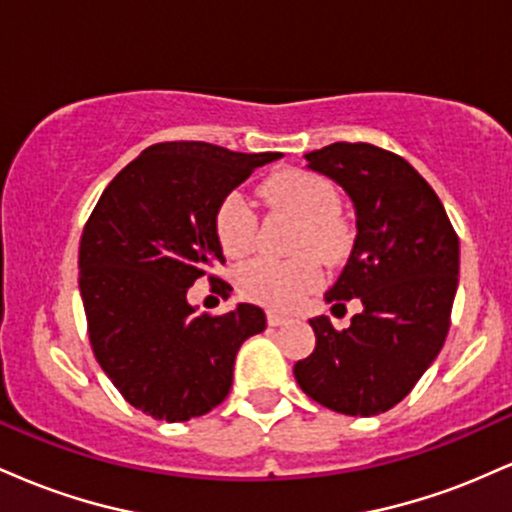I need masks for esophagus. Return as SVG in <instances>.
I'll use <instances>...</instances> for the list:
<instances>
[{"label": "esophagus", "mask_w": 512, "mask_h": 512, "mask_svg": "<svg viewBox=\"0 0 512 512\" xmlns=\"http://www.w3.org/2000/svg\"><path fill=\"white\" fill-rule=\"evenodd\" d=\"M267 322H269V327H281V325H286V322H289V317H284L279 313H267Z\"/></svg>", "instance_id": "esophagus-1"}]
</instances>
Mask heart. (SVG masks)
Returning a JSON list of instances; mask_svg holds the SVG:
<instances>
[{"label":"heart","mask_w":512,"mask_h":512,"mask_svg":"<svg viewBox=\"0 0 512 512\" xmlns=\"http://www.w3.org/2000/svg\"><path fill=\"white\" fill-rule=\"evenodd\" d=\"M264 195L272 207L301 221L293 240L296 260L279 262L257 257L238 269V286L250 301L276 310L298 308L322 284V262H337L346 250V226L337 216L339 195L320 175L310 170H281L264 182ZM214 233L221 250L240 257L252 250L257 236V211L248 195L231 190L221 197L214 211Z\"/></svg>","instance_id":"1"}]
</instances>
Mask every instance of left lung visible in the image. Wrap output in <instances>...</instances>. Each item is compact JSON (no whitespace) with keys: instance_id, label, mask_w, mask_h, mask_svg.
<instances>
[{"instance_id":"left-lung-1","label":"left lung","mask_w":512,"mask_h":512,"mask_svg":"<svg viewBox=\"0 0 512 512\" xmlns=\"http://www.w3.org/2000/svg\"><path fill=\"white\" fill-rule=\"evenodd\" d=\"M308 168L344 187L356 209V243L325 296L363 310L346 330L313 317L315 351L293 366L296 383L322 407L375 416L414 390L450 330L460 238L433 187L392 151L334 142L305 154Z\"/></svg>"}]
</instances>
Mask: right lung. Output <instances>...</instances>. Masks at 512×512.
I'll return each instance as SVG.
<instances>
[{"instance_id": "obj_1", "label": "right lung", "mask_w": 512, "mask_h": 512, "mask_svg": "<svg viewBox=\"0 0 512 512\" xmlns=\"http://www.w3.org/2000/svg\"><path fill=\"white\" fill-rule=\"evenodd\" d=\"M281 154H238L207 142L144 149L105 187L79 245V289L88 339L113 385L134 409L187 421L226 399L240 344L267 327L264 310L197 315L187 289L223 262L216 204L252 170Z\"/></svg>"}]
</instances>
